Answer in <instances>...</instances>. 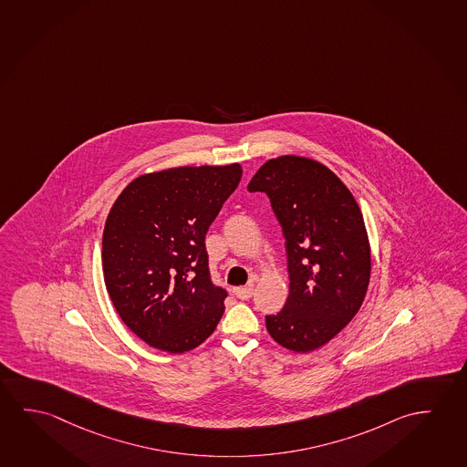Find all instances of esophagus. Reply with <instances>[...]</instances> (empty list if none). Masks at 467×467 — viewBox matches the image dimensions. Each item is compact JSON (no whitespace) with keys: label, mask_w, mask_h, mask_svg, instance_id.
Returning <instances> with one entry per match:
<instances>
[{"label":"esophagus","mask_w":467,"mask_h":467,"mask_svg":"<svg viewBox=\"0 0 467 467\" xmlns=\"http://www.w3.org/2000/svg\"><path fill=\"white\" fill-rule=\"evenodd\" d=\"M234 296L240 298V300H248L253 296L252 285H246V287H235L234 289Z\"/></svg>","instance_id":"1"}]
</instances>
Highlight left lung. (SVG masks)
I'll list each match as a JSON object with an SVG mask.
<instances>
[{
    "instance_id": "1",
    "label": "left lung",
    "mask_w": 467,
    "mask_h": 467,
    "mask_svg": "<svg viewBox=\"0 0 467 467\" xmlns=\"http://www.w3.org/2000/svg\"><path fill=\"white\" fill-rule=\"evenodd\" d=\"M266 192L285 238L289 296L266 327L282 348L306 354L341 333L370 282L368 235L356 198L323 163L267 161L248 183Z\"/></svg>"
}]
</instances>
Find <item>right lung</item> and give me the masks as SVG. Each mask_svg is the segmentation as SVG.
I'll use <instances>...</instances> for the list:
<instances>
[{
  "label": "right lung",
  "mask_w": 467,
  "mask_h": 467,
  "mask_svg": "<svg viewBox=\"0 0 467 467\" xmlns=\"http://www.w3.org/2000/svg\"><path fill=\"white\" fill-rule=\"evenodd\" d=\"M242 165L177 167L133 180L105 221V287L150 348L183 354L214 333L227 292L209 275L206 234Z\"/></svg>",
  "instance_id": "right-lung-1"
}]
</instances>
